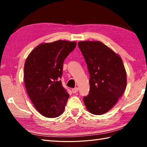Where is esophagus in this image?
<instances>
[{
  "label": "esophagus",
  "instance_id": "34e87169",
  "mask_svg": "<svg viewBox=\"0 0 147 147\" xmlns=\"http://www.w3.org/2000/svg\"><path fill=\"white\" fill-rule=\"evenodd\" d=\"M78 91V87H76V88L72 89V92H73V93H77Z\"/></svg>",
  "mask_w": 147,
  "mask_h": 147
}]
</instances>
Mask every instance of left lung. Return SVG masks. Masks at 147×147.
<instances>
[{
  "label": "left lung",
  "instance_id": "8db88e82",
  "mask_svg": "<svg viewBox=\"0 0 147 147\" xmlns=\"http://www.w3.org/2000/svg\"><path fill=\"white\" fill-rule=\"evenodd\" d=\"M78 47L90 73V92L83 98L90 113L102 115L114 107L126 89V72L122 59L99 41H81Z\"/></svg>",
  "mask_w": 147,
  "mask_h": 147
}]
</instances>
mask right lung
Wrapping results in <instances>:
<instances>
[{
    "label": "right lung",
    "mask_w": 147,
    "mask_h": 147,
    "mask_svg": "<svg viewBox=\"0 0 147 147\" xmlns=\"http://www.w3.org/2000/svg\"><path fill=\"white\" fill-rule=\"evenodd\" d=\"M76 46V42L66 40L40 43L26 59L24 81L28 95L46 117H58L64 112L69 95L60 78L64 59Z\"/></svg>",
    "instance_id": "obj_1"
}]
</instances>
